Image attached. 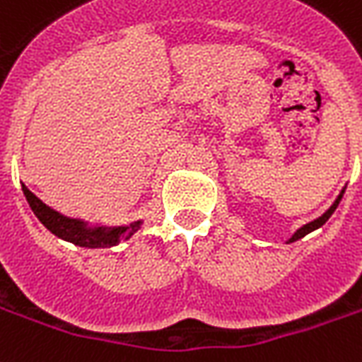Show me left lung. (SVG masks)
<instances>
[{"instance_id":"obj_1","label":"left lung","mask_w":362,"mask_h":362,"mask_svg":"<svg viewBox=\"0 0 362 362\" xmlns=\"http://www.w3.org/2000/svg\"><path fill=\"white\" fill-rule=\"evenodd\" d=\"M344 192H345V188L341 189V192H339V195H338V197H336V202L332 203L330 207H328V211H324L322 215L318 216V218H315V221L307 222V224H303V226H301V228H297L296 232H293V235H291L290 240H288V243L297 242V240H301V238H303V235L310 234V232H313V230L320 228V226H322L324 222H326V221H328V218H330L332 213H334V211H336V209H338L339 202H341V197H344Z\"/></svg>"}]
</instances>
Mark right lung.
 Instances as JSON below:
<instances>
[{"instance_id": "add662e5", "label": "right lung", "mask_w": 362, "mask_h": 362, "mask_svg": "<svg viewBox=\"0 0 362 362\" xmlns=\"http://www.w3.org/2000/svg\"><path fill=\"white\" fill-rule=\"evenodd\" d=\"M23 194L26 202L34 211V215L38 216V221L44 224L45 228L52 234H55L65 242H71L78 247L86 249H103L113 247L122 240H128L130 235L136 234L141 228L144 221H134L130 224L122 226H103V224H90L82 218H71V216L61 215L59 211L45 205L40 197L32 194L30 189L23 184Z\"/></svg>"}]
</instances>
